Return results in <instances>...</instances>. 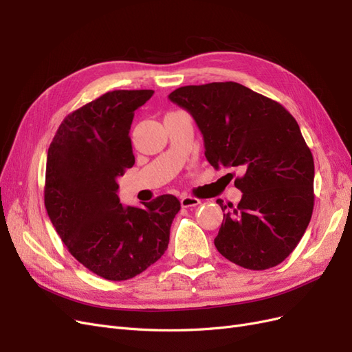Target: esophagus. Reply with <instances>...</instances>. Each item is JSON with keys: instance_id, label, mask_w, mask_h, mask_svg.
<instances>
[{"instance_id": "34e87169", "label": "esophagus", "mask_w": 352, "mask_h": 352, "mask_svg": "<svg viewBox=\"0 0 352 352\" xmlns=\"http://www.w3.org/2000/svg\"><path fill=\"white\" fill-rule=\"evenodd\" d=\"M201 204V201L195 197H189V195H185L180 198V206H182L184 208H189V207H197Z\"/></svg>"}]
</instances>
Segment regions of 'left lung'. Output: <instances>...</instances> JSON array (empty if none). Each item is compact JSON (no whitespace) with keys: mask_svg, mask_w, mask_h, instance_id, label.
I'll list each match as a JSON object with an SVG mask.
<instances>
[{"mask_svg":"<svg viewBox=\"0 0 352 352\" xmlns=\"http://www.w3.org/2000/svg\"><path fill=\"white\" fill-rule=\"evenodd\" d=\"M168 100L194 117L212 167L243 173L235 179L238 206L217 199L225 211L217 251L250 270L280 264L301 241L314 207L313 155L292 114L236 82L189 85Z\"/></svg>","mask_w":352,"mask_h":352,"instance_id":"8db88e82","label":"left lung"}]
</instances>
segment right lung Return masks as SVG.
I'll return each instance as SVG.
<instances>
[{
    "mask_svg": "<svg viewBox=\"0 0 352 352\" xmlns=\"http://www.w3.org/2000/svg\"><path fill=\"white\" fill-rule=\"evenodd\" d=\"M153 89L111 91L70 113L48 148L45 208L69 252L107 280H127L167 250L180 202L162 195L122 206L117 177L135 164L129 138L135 110Z\"/></svg>",
    "mask_w": 352,
    "mask_h": 352,
    "instance_id": "1",
    "label": "right lung"
}]
</instances>
